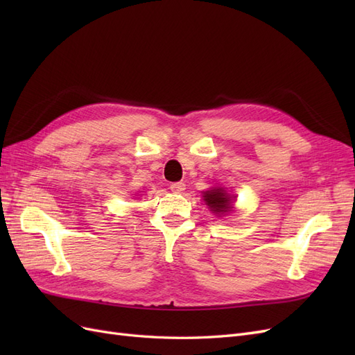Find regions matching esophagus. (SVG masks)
Returning <instances> with one entry per match:
<instances>
[{"label": "esophagus", "mask_w": 355, "mask_h": 355, "mask_svg": "<svg viewBox=\"0 0 355 355\" xmlns=\"http://www.w3.org/2000/svg\"><path fill=\"white\" fill-rule=\"evenodd\" d=\"M171 192H175V194H182V192L185 191V184L184 182H175V184L170 185Z\"/></svg>", "instance_id": "34e87169"}]
</instances>
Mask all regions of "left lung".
Masks as SVG:
<instances>
[{
  "label": "left lung",
  "instance_id": "1",
  "mask_svg": "<svg viewBox=\"0 0 355 355\" xmlns=\"http://www.w3.org/2000/svg\"><path fill=\"white\" fill-rule=\"evenodd\" d=\"M234 196L228 194L227 189L223 188H211L209 191H204L202 200L206 206L216 214V216H223L228 214L234 209Z\"/></svg>",
  "mask_w": 355,
  "mask_h": 355
}]
</instances>
